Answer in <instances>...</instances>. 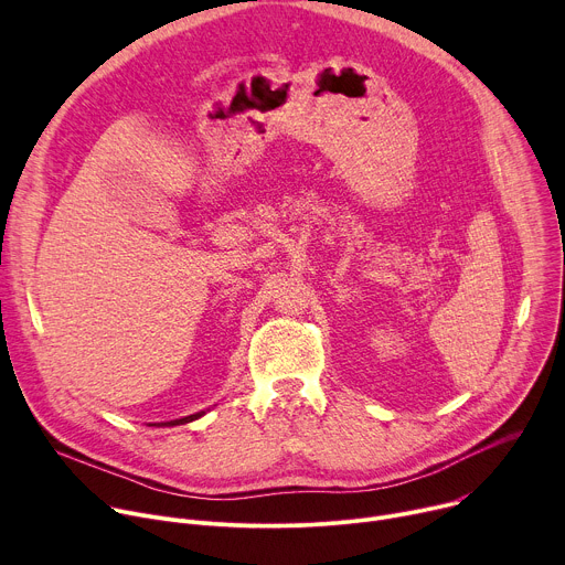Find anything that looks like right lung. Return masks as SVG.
<instances>
[{"label":"right lung","mask_w":565,"mask_h":565,"mask_svg":"<svg viewBox=\"0 0 565 565\" xmlns=\"http://www.w3.org/2000/svg\"><path fill=\"white\" fill-rule=\"evenodd\" d=\"M201 416H203V412H201V414H194V416H185V418H181V420L166 423V425H185V423H192V420H196V418H201Z\"/></svg>","instance_id":"right-lung-1"}]
</instances>
